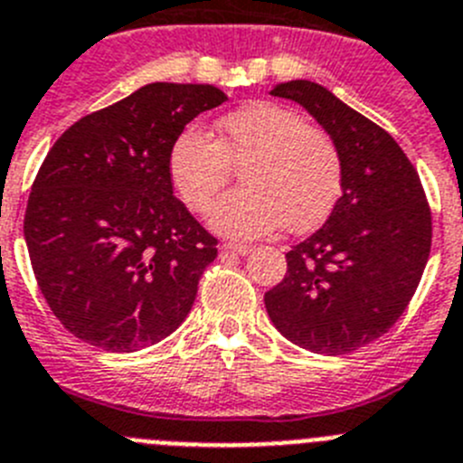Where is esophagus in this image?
Wrapping results in <instances>:
<instances>
[{
    "instance_id": "34e87169",
    "label": "esophagus",
    "mask_w": 463,
    "mask_h": 463,
    "mask_svg": "<svg viewBox=\"0 0 463 463\" xmlns=\"http://www.w3.org/2000/svg\"><path fill=\"white\" fill-rule=\"evenodd\" d=\"M223 251L247 256V253H251V247H249V244H235V241H226V244H223Z\"/></svg>"
}]
</instances>
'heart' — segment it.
I'll return each mask as SVG.
<instances>
[{
  "mask_svg": "<svg viewBox=\"0 0 463 463\" xmlns=\"http://www.w3.org/2000/svg\"><path fill=\"white\" fill-rule=\"evenodd\" d=\"M240 165L244 186L216 201L210 226L231 237L283 228L307 232L323 223L341 195L336 145L304 115L277 103H249L216 124V143L189 127L168 149V182L186 210L203 214Z\"/></svg>",
  "mask_w": 463,
  "mask_h": 463,
  "instance_id": "1",
  "label": "heart"
}]
</instances>
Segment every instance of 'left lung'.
Returning <instances> with one entry per match:
<instances>
[{"label": "left lung", "mask_w": 463, "mask_h": 463, "mask_svg": "<svg viewBox=\"0 0 463 463\" xmlns=\"http://www.w3.org/2000/svg\"><path fill=\"white\" fill-rule=\"evenodd\" d=\"M269 94L298 101L330 133L344 194L325 226L286 253L265 309L299 348L348 355L392 330L413 299L431 251V207L385 128L316 82H281Z\"/></svg>", "instance_id": "left-lung-1"}]
</instances>
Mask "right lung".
Returning a JSON list of instances; mask_svg holds the SVG:
<instances>
[{
  "label": "right lung",
  "instance_id": "obj_1",
  "mask_svg": "<svg viewBox=\"0 0 463 463\" xmlns=\"http://www.w3.org/2000/svg\"><path fill=\"white\" fill-rule=\"evenodd\" d=\"M223 101L212 85L152 82L78 119L41 164L29 260L50 311L85 344L140 351L189 316L219 240L173 195L168 149Z\"/></svg>",
  "mask_w": 463,
  "mask_h": 463
}]
</instances>
